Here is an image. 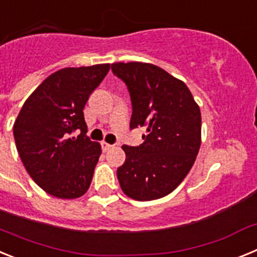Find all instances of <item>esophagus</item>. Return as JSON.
Masks as SVG:
<instances>
[{"instance_id": "esophagus-1", "label": "esophagus", "mask_w": 257, "mask_h": 257, "mask_svg": "<svg viewBox=\"0 0 257 257\" xmlns=\"http://www.w3.org/2000/svg\"><path fill=\"white\" fill-rule=\"evenodd\" d=\"M101 148H103L104 152L109 151L110 148H113L112 144H109V143H105V142H101Z\"/></svg>"}]
</instances>
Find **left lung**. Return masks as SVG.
<instances>
[{"label": "left lung", "instance_id": "obj_1", "mask_svg": "<svg viewBox=\"0 0 257 257\" xmlns=\"http://www.w3.org/2000/svg\"><path fill=\"white\" fill-rule=\"evenodd\" d=\"M114 76L127 86L130 128L145 127L143 144L123 145L126 161L117 178L126 196L153 201L167 196L192 169L201 147V110L187 85L148 63H114Z\"/></svg>", "mask_w": 257, "mask_h": 257}]
</instances>
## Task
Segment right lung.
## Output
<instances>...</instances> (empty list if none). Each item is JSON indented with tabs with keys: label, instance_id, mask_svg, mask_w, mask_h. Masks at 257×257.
Instances as JSON below:
<instances>
[{
	"label": "right lung",
	"instance_id": "1",
	"mask_svg": "<svg viewBox=\"0 0 257 257\" xmlns=\"http://www.w3.org/2000/svg\"><path fill=\"white\" fill-rule=\"evenodd\" d=\"M109 64L64 68L36 88L14 123V139L27 172L54 197L83 196L101 154L90 140L83 108Z\"/></svg>",
	"mask_w": 257,
	"mask_h": 257
}]
</instances>
